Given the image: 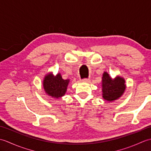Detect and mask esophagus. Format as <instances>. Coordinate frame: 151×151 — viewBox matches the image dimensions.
<instances>
[{
  "label": "esophagus",
  "mask_w": 151,
  "mask_h": 151,
  "mask_svg": "<svg viewBox=\"0 0 151 151\" xmlns=\"http://www.w3.org/2000/svg\"><path fill=\"white\" fill-rule=\"evenodd\" d=\"M89 82H90V81H89V79H83L82 80V82L84 83H89Z\"/></svg>",
  "instance_id": "34e87169"
}]
</instances>
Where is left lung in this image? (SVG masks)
<instances>
[{
	"mask_svg": "<svg viewBox=\"0 0 151 151\" xmlns=\"http://www.w3.org/2000/svg\"><path fill=\"white\" fill-rule=\"evenodd\" d=\"M126 88L123 77L118 75L112 78L107 72H104L102 77V95L105 101L112 102L117 100L123 95Z\"/></svg>",
	"mask_w": 151,
	"mask_h": 151,
	"instance_id": "1",
	"label": "left lung"
}]
</instances>
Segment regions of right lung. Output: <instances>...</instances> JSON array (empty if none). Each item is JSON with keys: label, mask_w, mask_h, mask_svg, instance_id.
I'll list each match as a JSON object with an SVG mask.
<instances>
[{"label": "right lung", "mask_w": 151, "mask_h": 151, "mask_svg": "<svg viewBox=\"0 0 151 151\" xmlns=\"http://www.w3.org/2000/svg\"><path fill=\"white\" fill-rule=\"evenodd\" d=\"M69 80L62 78L58 73L54 75L52 72L48 73L43 81V87L46 94L54 99H60L65 95L68 87Z\"/></svg>", "instance_id": "right-lung-1"}]
</instances>
